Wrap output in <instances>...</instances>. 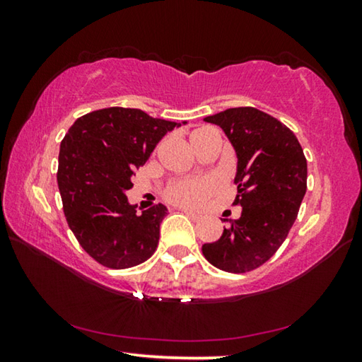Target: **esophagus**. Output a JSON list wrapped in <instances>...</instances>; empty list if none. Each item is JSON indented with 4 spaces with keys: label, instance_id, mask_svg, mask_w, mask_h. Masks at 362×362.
<instances>
[{
    "label": "esophagus",
    "instance_id": "obj_1",
    "mask_svg": "<svg viewBox=\"0 0 362 362\" xmlns=\"http://www.w3.org/2000/svg\"><path fill=\"white\" fill-rule=\"evenodd\" d=\"M182 212L183 214H187L188 217H192V218H194V220H198V218H201V214H196V212H193V211H188V209H182Z\"/></svg>",
    "mask_w": 362,
    "mask_h": 362
}]
</instances>
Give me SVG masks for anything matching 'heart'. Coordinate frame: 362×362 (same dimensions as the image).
<instances>
[{
	"mask_svg": "<svg viewBox=\"0 0 362 362\" xmlns=\"http://www.w3.org/2000/svg\"><path fill=\"white\" fill-rule=\"evenodd\" d=\"M217 137V134L211 127H201L189 134V144H192L193 150L199 148L207 139ZM217 188V180L212 177H203V179H182L174 182L173 185L168 188L166 196L170 203L177 206L192 207L199 204L201 201L206 198V194L212 193Z\"/></svg>",
	"mask_w": 362,
	"mask_h": 362,
	"instance_id": "obj_1",
	"label": "heart"
}]
</instances>
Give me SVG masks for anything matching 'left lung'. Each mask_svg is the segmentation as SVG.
Masks as SVG:
<instances>
[{
  "mask_svg": "<svg viewBox=\"0 0 362 362\" xmlns=\"http://www.w3.org/2000/svg\"><path fill=\"white\" fill-rule=\"evenodd\" d=\"M228 137L236 153L241 217L230 220L220 240L203 246L214 267L246 273L263 265L284 243L306 192V159L289 127L252 107L206 116Z\"/></svg>",
  "mask_w": 362,
  "mask_h": 362,
  "instance_id": "8db88e82",
  "label": "left lung"
}]
</instances>
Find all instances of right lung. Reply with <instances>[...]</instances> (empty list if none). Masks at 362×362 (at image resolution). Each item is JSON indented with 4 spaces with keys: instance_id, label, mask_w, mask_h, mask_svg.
<instances>
[{
    "instance_id": "right-lung-1",
    "label": "right lung",
    "mask_w": 362,
    "mask_h": 362,
    "mask_svg": "<svg viewBox=\"0 0 362 362\" xmlns=\"http://www.w3.org/2000/svg\"><path fill=\"white\" fill-rule=\"evenodd\" d=\"M182 124L187 122L112 107L78 118L64 137L57 183L66 222L100 265L131 268L156 250L168 207L158 204L137 214L126 192L159 140Z\"/></svg>"
}]
</instances>
